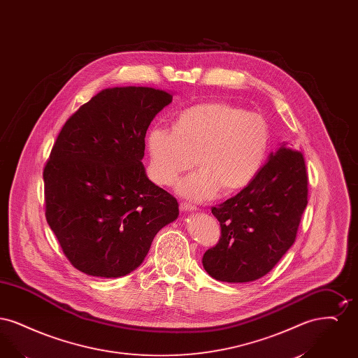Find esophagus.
<instances>
[{
	"label": "esophagus",
	"instance_id": "obj_1",
	"mask_svg": "<svg viewBox=\"0 0 358 358\" xmlns=\"http://www.w3.org/2000/svg\"><path fill=\"white\" fill-rule=\"evenodd\" d=\"M180 209L181 210H184V212H190V210H196V206L194 205L190 204V203H185V201H182L181 204H180Z\"/></svg>",
	"mask_w": 358,
	"mask_h": 358
}]
</instances>
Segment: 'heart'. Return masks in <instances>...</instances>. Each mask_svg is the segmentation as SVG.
I'll return each mask as SVG.
<instances>
[{"label": "heart", "instance_id": "b5f03b06", "mask_svg": "<svg viewBox=\"0 0 358 358\" xmlns=\"http://www.w3.org/2000/svg\"><path fill=\"white\" fill-rule=\"evenodd\" d=\"M270 127L263 117L229 103L205 102L182 110L173 131L153 127L148 134L150 174L154 182L171 187L184 180L182 196L201 201L248 187L270 152Z\"/></svg>", "mask_w": 358, "mask_h": 358}]
</instances>
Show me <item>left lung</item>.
<instances>
[{"mask_svg": "<svg viewBox=\"0 0 358 358\" xmlns=\"http://www.w3.org/2000/svg\"><path fill=\"white\" fill-rule=\"evenodd\" d=\"M303 154L282 146L255 180L217 206L219 243L203 256L205 271L228 283L252 282L270 273L294 244L307 205Z\"/></svg>", "mask_w": 358, "mask_h": 358, "instance_id": "1", "label": "left lung"}]
</instances>
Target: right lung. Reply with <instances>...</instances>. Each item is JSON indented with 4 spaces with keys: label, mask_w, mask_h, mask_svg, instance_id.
I'll return each instance as SVG.
<instances>
[{
    "label": "right lung",
    "mask_w": 358,
    "mask_h": 358,
    "mask_svg": "<svg viewBox=\"0 0 358 358\" xmlns=\"http://www.w3.org/2000/svg\"><path fill=\"white\" fill-rule=\"evenodd\" d=\"M171 94L103 90L62 127L47 161L45 217L71 264L99 278L131 273L178 203L145 173V136Z\"/></svg>",
    "instance_id": "obj_1"
}]
</instances>
